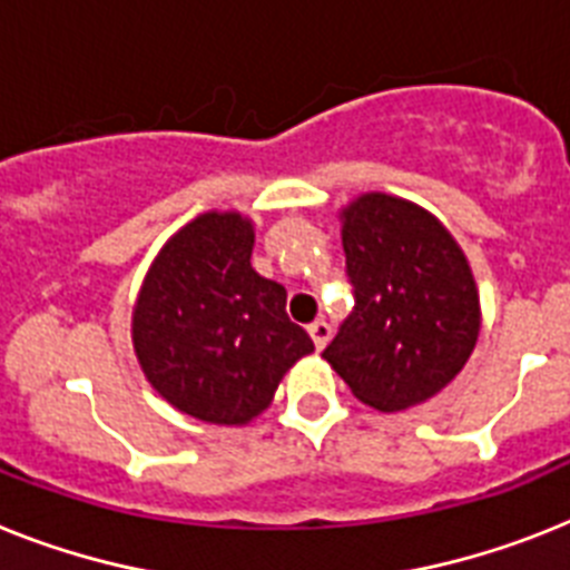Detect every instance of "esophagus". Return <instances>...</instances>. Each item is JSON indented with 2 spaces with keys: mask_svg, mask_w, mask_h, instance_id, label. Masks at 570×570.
Instances as JSON below:
<instances>
[{
  "mask_svg": "<svg viewBox=\"0 0 570 570\" xmlns=\"http://www.w3.org/2000/svg\"><path fill=\"white\" fill-rule=\"evenodd\" d=\"M307 330H309V336H313L315 347H318V351H324V344H327L330 336H333V327H330V324L324 322V318H318V322L309 324Z\"/></svg>",
  "mask_w": 570,
  "mask_h": 570,
  "instance_id": "esophagus-1",
  "label": "esophagus"
}]
</instances>
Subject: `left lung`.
Returning a JSON list of instances; mask_svg holds the SVG:
<instances>
[{
    "label": "left lung",
    "instance_id": "obj_1",
    "mask_svg": "<svg viewBox=\"0 0 570 570\" xmlns=\"http://www.w3.org/2000/svg\"><path fill=\"white\" fill-rule=\"evenodd\" d=\"M356 307L322 356L376 411L425 403L475 351L481 301L470 261L438 217L391 194L342 208Z\"/></svg>",
    "mask_w": 570,
    "mask_h": 570
}]
</instances>
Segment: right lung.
Here are the masks:
<instances>
[{
	"label": "right lung",
	"mask_w": 570,
	"mask_h": 570,
	"mask_svg": "<svg viewBox=\"0 0 570 570\" xmlns=\"http://www.w3.org/2000/svg\"><path fill=\"white\" fill-rule=\"evenodd\" d=\"M252 248L248 217L199 214L161 246L132 307L147 382L203 423H252L286 371L315 351L286 315L284 286L252 269Z\"/></svg>",
	"instance_id": "right-lung-1"
}]
</instances>
